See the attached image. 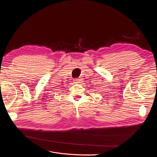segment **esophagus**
Returning <instances> with one entry per match:
<instances>
[{
  "label": "esophagus",
  "instance_id": "esophagus-1",
  "mask_svg": "<svg viewBox=\"0 0 157 157\" xmlns=\"http://www.w3.org/2000/svg\"><path fill=\"white\" fill-rule=\"evenodd\" d=\"M81 81V78H76V79H75V82L76 83H79V82H80Z\"/></svg>",
  "mask_w": 157,
  "mask_h": 157
}]
</instances>
